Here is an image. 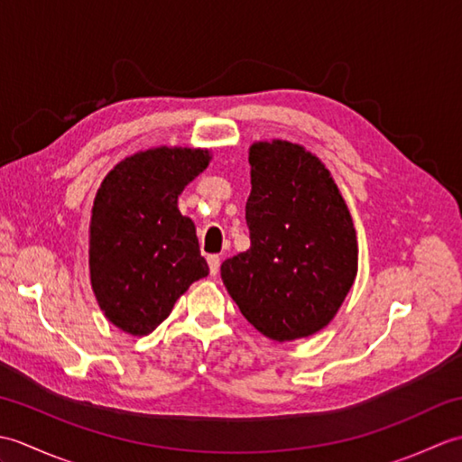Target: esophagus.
Wrapping results in <instances>:
<instances>
[{
    "instance_id": "obj_1",
    "label": "esophagus",
    "mask_w": 462,
    "mask_h": 462,
    "mask_svg": "<svg viewBox=\"0 0 462 462\" xmlns=\"http://www.w3.org/2000/svg\"><path fill=\"white\" fill-rule=\"evenodd\" d=\"M206 260H208L210 273H212V276H216V273L220 272V256H216V254H210V256L206 258Z\"/></svg>"
}]
</instances>
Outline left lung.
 <instances>
[{"mask_svg": "<svg viewBox=\"0 0 462 462\" xmlns=\"http://www.w3.org/2000/svg\"><path fill=\"white\" fill-rule=\"evenodd\" d=\"M248 162L250 248L222 262V282L262 336H313L336 316L357 273L347 204L326 164L300 144L254 143Z\"/></svg>", "mask_w": 462, "mask_h": 462, "instance_id": "left-lung-1", "label": "left lung"}]
</instances>
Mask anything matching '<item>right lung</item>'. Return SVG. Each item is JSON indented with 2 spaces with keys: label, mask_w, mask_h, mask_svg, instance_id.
I'll list each match as a JSON object with an SVG mask.
<instances>
[{
  "label": "right lung",
  "mask_w": 462,
  "mask_h": 462,
  "mask_svg": "<svg viewBox=\"0 0 462 462\" xmlns=\"http://www.w3.org/2000/svg\"><path fill=\"white\" fill-rule=\"evenodd\" d=\"M210 162L202 149L159 146L126 156L97 190L89 226L91 286L113 326L146 336L192 282L208 276L179 194Z\"/></svg>",
  "instance_id": "1"
}]
</instances>
